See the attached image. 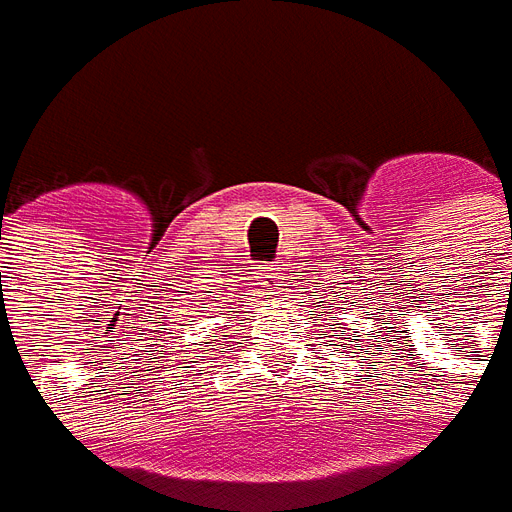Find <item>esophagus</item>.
Returning <instances> with one entry per match:
<instances>
[{
  "label": "esophagus",
  "mask_w": 512,
  "mask_h": 512,
  "mask_svg": "<svg viewBox=\"0 0 512 512\" xmlns=\"http://www.w3.org/2000/svg\"><path fill=\"white\" fill-rule=\"evenodd\" d=\"M263 279H266L268 285H279V282H282V276L276 274V268H268L266 274H263Z\"/></svg>",
  "instance_id": "34e87169"
}]
</instances>
